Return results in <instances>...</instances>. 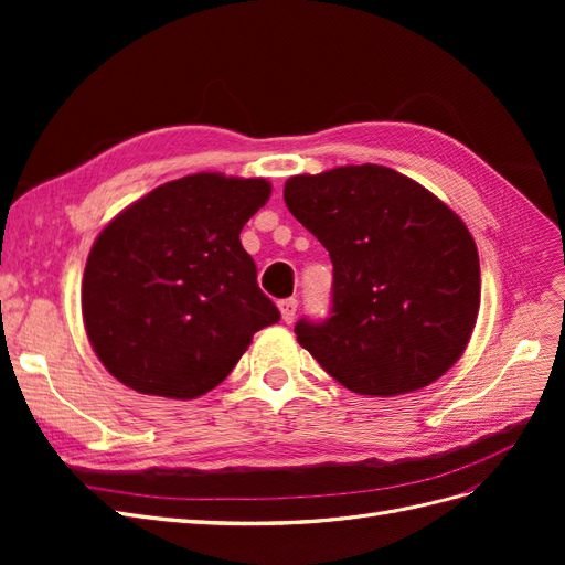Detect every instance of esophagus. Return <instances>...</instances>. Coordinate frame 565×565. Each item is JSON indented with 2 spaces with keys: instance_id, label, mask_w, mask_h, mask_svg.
<instances>
[{
  "instance_id": "34e87169",
  "label": "esophagus",
  "mask_w": 565,
  "mask_h": 565,
  "mask_svg": "<svg viewBox=\"0 0 565 565\" xmlns=\"http://www.w3.org/2000/svg\"><path fill=\"white\" fill-rule=\"evenodd\" d=\"M297 306L299 301L292 297V299H282L278 301V309H280V316H282V322H292L295 316H297Z\"/></svg>"
}]
</instances>
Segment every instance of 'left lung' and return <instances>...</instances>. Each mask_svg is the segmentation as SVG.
Instances as JSON below:
<instances>
[{
  "instance_id": "left-lung-1",
  "label": "left lung",
  "mask_w": 565,
  "mask_h": 565,
  "mask_svg": "<svg viewBox=\"0 0 565 565\" xmlns=\"http://www.w3.org/2000/svg\"><path fill=\"white\" fill-rule=\"evenodd\" d=\"M282 195L334 266L330 318H301L299 344L361 396H403L443 377L465 353L481 306L465 221L382 164L299 174Z\"/></svg>"
}]
</instances>
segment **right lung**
Listing matches in <instances>:
<instances>
[{
  "instance_id": "add662e5",
  "label": "right lung",
  "mask_w": 565,
  "mask_h": 565,
  "mask_svg": "<svg viewBox=\"0 0 565 565\" xmlns=\"http://www.w3.org/2000/svg\"><path fill=\"white\" fill-rule=\"evenodd\" d=\"M268 195L266 179L191 174L158 185L98 233L82 318L117 382L198 398L228 377L254 332L280 320L241 243Z\"/></svg>"
}]
</instances>
